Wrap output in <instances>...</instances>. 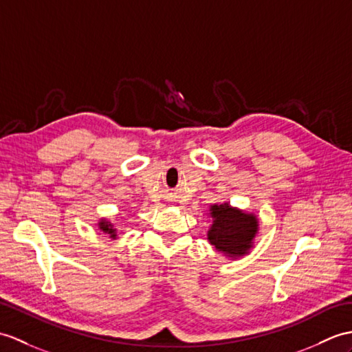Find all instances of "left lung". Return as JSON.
Returning <instances> with one entry per match:
<instances>
[{"instance_id":"8db88e82","label":"left lung","mask_w":352,"mask_h":352,"mask_svg":"<svg viewBox=\"0 0 352 352\" xmlns=\"http://www.w3.org/2000/svg\"><path fill=\"white\" fill-rule=\"evenodd\" d=\"M210 211L213 225L208 231V240L216 250L230 256L248 253L258 231L256 217L231 207L228 202L214 204Z\"/></svg>"}]
</instances>
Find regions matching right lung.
<instances>
[{
  "label": "right lung",
  "instance_id": "add662e5",
  "mask_svg": "<svg viewBox=\"0 0 352 352\" xmlns=\"http://www.w3.org/2000/svg\"><path fill=\"white\" fill-rule=\"evenodd\" d=\"M99 228H100V231H103V232H106V234H109V235L112 236V239L117 235V234H116V230H113V225H112L111 222H106V220H102V222L99 223Z\"/></svg>",
  "mask_w": 352,
  "mask_h": 352
}]
</instances>
